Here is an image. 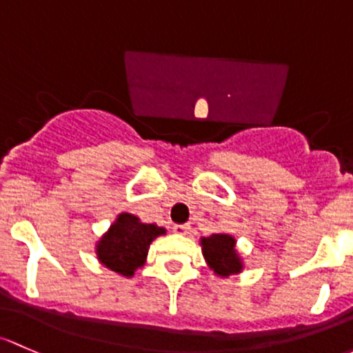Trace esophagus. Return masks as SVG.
<instances>
[{
    "mask_svg": "<svg viewBox=\"0 0 353 353\" xmlns=\"http://www.w3.org/2000/svg\"><path fill=\"white\" fill-rule=\"evenodd\" d=\"M174 233H179V235H188L189 230H191V226L188 223L186 225H174Z\"/></svg>",
    "mask_w": 353,
    "mask_h": 353,
    "instance_id": "esophagus-1",
    "label": "esophagus"
}]
</instances>
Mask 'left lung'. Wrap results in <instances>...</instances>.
Here are the masks:
<instances>
[{
  "mask_svg": "<svg viewBox=\"0 0 353 353\" xmlns=\"http://www.w3.org/2000/svg\"><path fill=\"white\" fill-rule=\"evenodd\" d=\"M201 250L208 267L216 276L230 277L243 270L242 257L236 250L235 236L228 233H213L210 236H201Z\"/></svg>",
  "mask_w": 353,
  "mask_h": 353,
  "instance_id": "8db88e82",
  "label": "left lung"
}]
</instances>
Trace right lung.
<instances>
[{
  "label": "right lung",
  "mask_w": 353,
  "mask_h": 353,
  "mask_svg": "<svg viewBox=\"0 0 353 353\" xmlns=\"http://www.w3.org/2000/svg\"><path fill=\"white\" fill-rule=\"evenodd\" d=\"M161 235H165L162 226L143 223L132 213H120L96 242V257L106 269L132 277L137 269L145 265L150 243Z\"/></svg>",
  "instance_id": "right-lung-1"
}]
</instances>
